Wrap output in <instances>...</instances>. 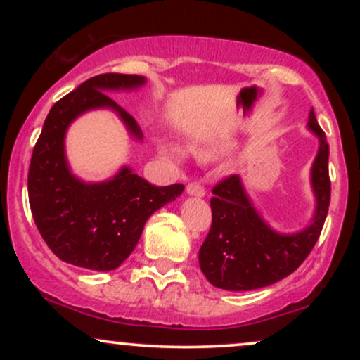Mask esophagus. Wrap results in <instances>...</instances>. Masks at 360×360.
<instances>
[{
	"mask_svg": "<svg viewBox=\"0 0 360 360\" xmlns=\"http://www.w3.org/2000/svg\"><path fill=\"white\" fill-rule=\"evenodd\" d=\"M186 193H188L189 196H194V198H203L205 188L200 183H189L188 186H186Z\"/></svg>",
	"mask_w": 360,
	"mask_h": 360,
	"instance_id": "34e87169",
	"label": "esophagus"
}]
</instances>
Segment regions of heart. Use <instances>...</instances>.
Instances as JSON below:
<instances>
[{
	"mask_svg": "<svg viewBox=\"0 0 360 360\" xmlns=\"http://www.w3.org/2000/svg\"><path fill=\"white\" fill-rule=\"evenodd\" d=\"M225 150V146L220 142L217 143H203V146H193L191 147V152L196 157H200L201 160H210V159H214V157H218L221 154V152ZM160 152H162L164 155L171 157V159H176V160H183L184 159V150L181 147L174 146V143H160Z\"/></svg>",
	"mask_w": 360,
	"mask_h": 360,
	"instance_id": "obj_1",
	"label": "heart"
}]
</instances>
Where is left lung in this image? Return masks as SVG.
<instances>
[{
	"mask_svg": "<svg viewBox=\"0 0 360 360\" xmlns=\"http://www.w3.org/2000/svg\"><path fill=\"white\" fill-rule=\"evenodd\" d=\"M307 127L318 137L309 176L315 194L311 221L298 232H278L255 210L240 176L223 179L213 188L212 229L200 249V267L214 288L250 291L271 286L298 269L315 247L330 205V152L313 108Z\"/></svg>",
	"mask_w": 360,
	"mask_h": 360,
	"instance_id": "obj_1",
	"label": "left lung"
}]
</instances>
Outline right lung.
I'll list each match as a JSON object with an SVG mask.
<instances>
[{
  "label": "right lung",
  "instance_id": "1",
  "mask_svg": "<svg viewBox=\"0 0 360 360\" xmlns=\"http://www.w3.org/2000/svg\"><path fill=\"white\" fill-rule=\"evenodd\" d=\"M146 82L135 74H100L57 101L45 118L28 169V200L40 235L64 262L117 269L139 243L148 217L184 191L183 184L147 183L128 166L100 183H86L69 167L65 134L88 111L111 110L131 137L143 139L135 118L105 91H134Z\"/></svg>",
  "mask_w": 360,
  "mask_h": 360
}]
</instances>
